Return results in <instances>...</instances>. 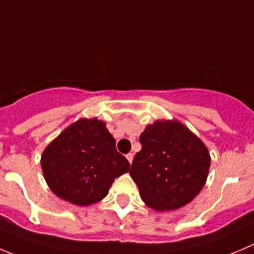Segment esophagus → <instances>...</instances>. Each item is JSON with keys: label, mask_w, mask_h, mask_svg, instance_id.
<instances>
[{"label": "esophagus", "mask_w": 254, "mask_h": 254, "mask_svg": "<svg viewBox=\"0 0 254 254\" xmlns=\"http://www.w3.org/2000/svg\"><path fill=\"white\" fill-rule=\"evenodd\" d=\"M127 161H129L130 164H131L132 159H134V154H132V152H130V154H127Z\"/></svg>", "instance_id": "obj_1"}]
</instances>
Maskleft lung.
<instances>
[{"mask_svg": "<svg viewBox=\"0 0 254 254\" xmlns=\"http://www.w3.org/2000/svg\"><path fill=\"white\" fill-rule=\"evenodd\" d=\"M130 176L147 207L165 212L184 207L200 193L210 171L207 146L179 120H156L140 135Z\"/></svg>", "mask_w": 254, "mask_h": 254, "instance_id": "1", "label": "left lung"}]
</instances>
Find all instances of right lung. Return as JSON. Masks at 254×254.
<instances>
[{
	"label": "right lung",
	"mask_w": 254,
	"mask_h": 254,
	"mask_svg": "<svg viewBox=\"0 0 254 254\" xmlns=\"http://www.w3.org/2000/svg\"><path fill=\"white\" fill-rule=\"evenodd\" d=\"M107 124L97 118L77 120L49 142L41 156L44 180L62 200L77 206L102 201L130 164L115 147Z\"/></svg>",
	"instance_id": "right-lung-1"
}]
</instances>
